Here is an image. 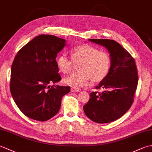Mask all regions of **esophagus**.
<instances>
[{
  "label": "esophagus",
  "mask_w": 152,
  "mask_h": 152,
  "mask_svg": "<svg viewBox=\"0 0 152 152\" xmlns=\"http://www.w3.org/2000/svg\"><path fill=\"white\" fill-rule=\"evenodd\" d=\"M71 90V92H78L80 91V90L78 89H76V88H72L70 89Z\"/></svg>",
  "instance_id": "34e87169"
}]
</instances>
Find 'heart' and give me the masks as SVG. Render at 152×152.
Returning <instances> with one entry per match:
<instances>
[{
  "instance_id": "heart-1",
  "label": "heart",
  "mask_w": 152,
  "mask_h": 152,
  "mask_svg": "<svg viewBox=\"0 0 152 152\" xmlns=\"http://www.w3.org/2000/svg\"><path fill=\"white\" fill-rule=\"evenodd\" d=\"M70 57L66 54H60L56 58L58 69L64 74L72 70L74 63H78L76 71L63 80L65 85L75 88H85L91 80L99 82L104 80L111 68V57L104 51L88 44H82L70 50Z\"/></svg>"
}]
</instances>
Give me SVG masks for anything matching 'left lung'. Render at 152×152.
<instances>
[{"mask_svg": "<svg viewBox=\"0 0 152 152\" xmlns=\"http://www.w3.org/2000/svg\"><path fill=\"white\" fill-rule=\"evenodd\" d=\"M89 41L104 46L110 53L112 63L107 76L95 88L104 91L90 93L83 111L94 122L107 124L121 118L131 108L138 85L137 69L134 58L117 42L94 38Z\"/></svg>", "mask_w": 152, "mask_h": 152, "instance_id": "1", "label": "left lung"}]
</instances>
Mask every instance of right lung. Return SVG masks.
Masks as SVG:
<instances>
[{
	"label": "right lung",
	"instance_id": "1",
	"mask_svg": "<svg viewBox=\"0 0 152 152\" xmlns=\"http://www.w3.org/2000/svg\"><path fill=\"white\" fill-rule=\"evenodd\" d=\"M64 46L65 40L41 34L16 54L10 88L16 105L28 118L40 121L53 118L59 110L63 96L70 92L69 86H50L61 80L56 57Z\"/></svg>",
	"mask_w": 152,
	"mask_h": 152
}]
</instances>
